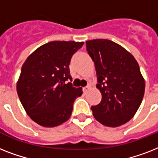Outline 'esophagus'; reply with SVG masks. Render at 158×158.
Wrapping results in <instances>:
<instances>
[{"mask_svg":"<svg viewBox=\"0 0 158 158\" xmlns=\"http://www.w3.org/2000/svg\"><path fill=\"white\" fill-rule=\"evenodd\" d=\"M89 89H90V87L86 86V87H84V88H83V91H84V94H87V93L89 92Z\"/></svg>","mask_w":158,"mask_h":158,"instance_id":"34e87169","label":"esophagus"}]
</instances>
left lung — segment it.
Returning a JSON list of instances; mask_svg holds the SVG:
<instances>
[{
	"label": "left lung",
	"mask_w": 158,
	"mask_h": 158,
	"mask_svg": "<svg viewBox=\"0 0 158 158\" xmlns=\"http://www.w3.org/2000/svg\"><path fill=\"white\" fill-rule=\"evenodd\" d=\"M96 68L97 88L102 101L91 106L94 118L106 126L116 127L135 115L144 95L145 82L135 57L107 39L86 42Z\"/></svg>",
	"instance_id": "obj_1"
}]
</instances>
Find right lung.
<instances>
[{"mask_svg":"<svg viewBox=\"0 0 158 158\" xmlns=\"http://www.w3.org/2000/svg\"><path fill=\"white\" fill-rule=\"evenodd\" d=\"M83 45V42H50L23 63L17 93L27 114L38 125L55 127L70 117L74 102L83 91L72 85L69 63Z\"/></svg>","mask_w":158,"mask_h":158,"instance_id":"add662e5","label":"right lung"}]
</instances>
